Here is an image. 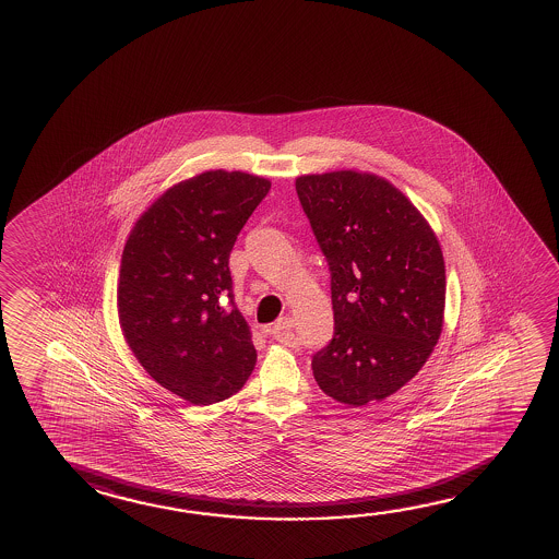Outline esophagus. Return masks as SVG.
<instances>
[{
    "instance_id": "34e87169",
    "label": "esophagus",
    "mask_w": 559,
    "mask_h": 559,
    "mask_svg": "<svg viewBox=\"0 0 559 559\" xmlns=\"http://www.w3.org/2000/svg\"><path fill=\"white\" fill-rule=\"evenodd\" d=\"M266 333H271L275 340L278 342H283L284 345H288V347H298V337H296V333L293 330V320L290 318H281L275 325H271Z\"/></svg>"
}]
</instances>
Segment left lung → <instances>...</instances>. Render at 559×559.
Instances as JSON below:
<instances>
[{
    "label": "left lung",
    "mask_w": 559,
    "mask_h": 559,
    "mask_svg": "<svg viewBox=\"0 0 559 559\" xmlns=\"http://www.w3.org/2000/svg\"><path fill=\"white\" fill-rule=\"evenodd\" d=\"M332 275L333 337L313 379L349 406L411 381L440 340L445 265L420 212L391 182L353 170L296 178Z\"/></svg>",
    "instance_id": "obj_1"
}]
</instances>
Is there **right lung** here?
I'll use <instances>...</instances> for the list:
<instances>
[{
	"label": "right lung",
	"instance_id": "right-lung-1",
	"mask_svg": "<svg viewBox=\"0 0 559 559\" xmlns=\"http://www.w3.org/2000/svg\"><path fill=\"white\" fill-rule=\"evenodd\" d=\"M271 182L210 170L167 190L129 236L119 323L155 381L192 404L241 391L257 361L234 302L229 255Z\"/></svg>",
	"mask_w": 559,
	"mask_h": 559
}]
</instances>
